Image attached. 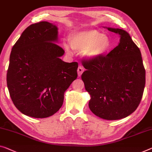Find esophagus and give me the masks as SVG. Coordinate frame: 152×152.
<instances>
[{
	"mask_svg": "<svg viewBox=\"0 0 152 152\" xmlns=\"http://www.w3.org/2000/svg\"><path fill=\"white\" fill-rule=\"evenodd\" d=\"M77 72H78V76H80L81 74H83V72H84V69L82 66H79L78 70H77Z\"/></svg>",
	"mask_w": 152,
	"mask_h": 152,
	"instance_id": "obj_1",
	"label": "esophagus"
}]
</instances>
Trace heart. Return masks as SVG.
Returning <instances> with one entry per match:
<instances>
[{
	"mask_svg": "<svg viewBox=\"0 0 152 152\" xmlns=\"http://www.w3.org/2000/svg\"><path fill=\"white\" fill-rule=\"evenodd\" d=\"M69 42L72 49L84 51V55L89 59L100 56L110 46V41L108 36L97 30L79 31L72 34L69 37ZM65 48L67 53H71L67 45H65Z\"/></svg>",
	"mask_w": 152,
	"mask_h": 152,
	"instance_id": "b5f03b06",
	"label": "heart"
}]
</instances>
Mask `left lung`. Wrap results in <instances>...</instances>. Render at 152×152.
<instances>
[{"label": "left lung", "mask_w": 152, "mask_h": 152, "mask_svg": "<svg viewBox=\"0 0 152 152\" xmlns=\"http://www.w3.org/2000/svg\"><path fill=\"white\" fill-rule=\"evenodd\" d=\"M120 35V42L107 55L96 58H84L86 69L81 78L89 93V106L102 119L125 118L135 111L145 85L141 51L126 31L108 28Z\"/></svg>", "instance_id": "obj_1"}]
</instances>
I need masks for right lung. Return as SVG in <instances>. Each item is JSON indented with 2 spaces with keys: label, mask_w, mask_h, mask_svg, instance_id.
Instances as JSON below:
<instances>
[{
  "label": "right lung",
  "mask_w": 152,
  "mask_h": 152,
  "mask_svg": "<svg viewBox=\"0 0 152 152\" xmlns=\"http://www.w3.org/2000/svg\"><path fill=\"white\" fill-rule=\"evenodd\" d=\"M57 30L48 22L31 24L11 49L7 84L13 104L27 116L46 118L56 113L78 76V63L60 58L65 51L54 43Z\"/></svg>",
  "instance_id": "right-lung-1"
}]
</instances>
